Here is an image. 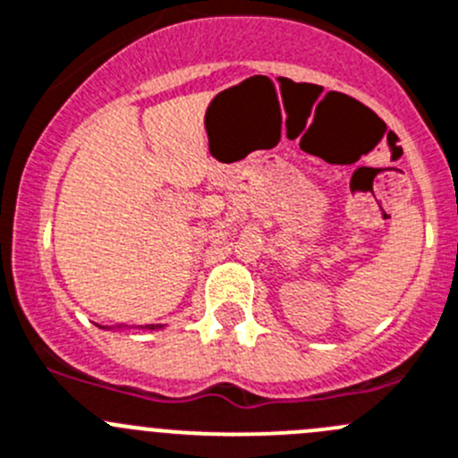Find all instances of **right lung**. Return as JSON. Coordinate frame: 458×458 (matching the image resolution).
Listing matches in <instances>:
<instances>
[{
  "mask_svg": "<svg viewBox=\"0 0 458 458\" xmlns=\"http://www.w3.org/2000/svg\"><path fill=\"white\" fill-rule=\"evenodd\" d=\"M145 328H152V331H154V328H161V324H148Z\"/></svg>",
  "mask_w": 458,
  "mask_h": 458,
  "instance_id": "1",
  "label": "right lung"
}]
</instances>
